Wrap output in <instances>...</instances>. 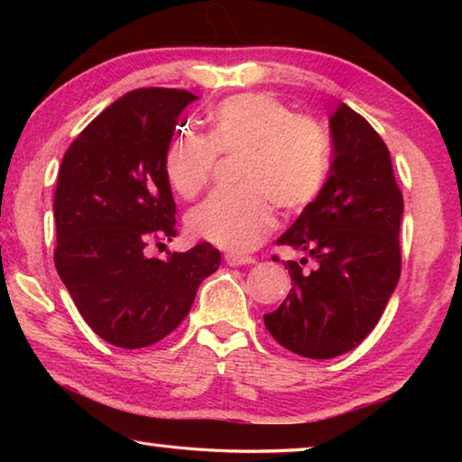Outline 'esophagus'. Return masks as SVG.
<instances>
[{
	"instance_id": "esophagus-1",
	"label": "esophagus",
	"mask_w": 462,
	"mask_h": 462,
	"mask_svg": "<svg viewBox=\"0 0 462 462\" xmlns=\"http://www.w3.org/2000/svg\"><path fill=\"white\" fill-rule=\"evenodd\" d=\"M226 264H230V267H242V264H253L254 259L253 256H245V254H236V253H228L224 256Z\"/></svg>"
}]
</instances>
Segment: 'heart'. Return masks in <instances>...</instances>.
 I'll return each instance as SVG.
<instances>
[{
  "instance_id": "1",
  "label": "heart",
  "mask_w": 462,
  "mask_h": 462,
  "mask_svg": "<svg viewBox=\"0 0 462 462\" xmlns=\"http://www.w3.org/2000/svg\"><path fill=\"white\" fill-rule=\"evenodd\" d=\"M217 154L236 156L238 189L214 191L187 216V228L232 253L259 246L275 226V203L300 214L322 193L330 140L314 118L295 116L271 93H238L209 114V134L179 132L165 152V173L191 199L212 179Z\"/></svg>"
}]
</instances>
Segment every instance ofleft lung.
Instances as JSON below:
<instances>
[{"label": "left lung", "instance_id": "8db88e82", "mask_svg": "<svg viewBox=\"0 0 462 462\" xmlns=\"http://www.w3.org/2000/svg\"><path fill=\"white\" fill-rule=\"evenodd\" d=\"M334 161L318 199L277 245L314 259L287 261L291 291L264 314L281 346L306 358H334L377 326L402 275L403 195L383 138L361 114L340 104L330 118ZM275 259V256H273Z\"/></svg>", "mask_w": 462, "mask_h": 462}]
</instances>
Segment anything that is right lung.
I'll return each mask as SVG.
<instances>
[{
  "mask_svg": "<svg viewBox=\"0 0 462 462\" xmlns=\"http://www.w3.org/2000/svg\"><path fill=\"white\" fill-rule=\"evenodd\" d=\"M185 89L140 88L107 106L67 148L54 191V267L85 322L118 348H146L189 314L220 250L199 242L151 259L177 236L165 152Z\"/></svg>",
  "mask_w": 462,
  "mask_h": 462,
  "instance_id": "right-lung-1",
  "label": "right lung"
}]
</instances>
